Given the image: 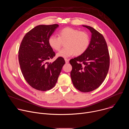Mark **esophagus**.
Here are the masks:
<instances>
[{
	"instance_id": "34e87169",
	"label": "esophagus",
	"mask_w": 129,
	"mask_h": 129,
	"mask_svg": "<svg viewBox=\"0 0 129 129\" xmlns=\"http://www.w3.org/2000/svg\"><path fill=\"white\" fill-rule=\"evenodd\" d=\"M65 61L66 63H68L69 62V60L67 59H65Z\"/></svg>"
}]
</instances>
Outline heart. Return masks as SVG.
<instances>
[{"mask_svg":"<svg viewBox=\"0 0 129 129\" xmlns=\"http://www.w3.org/2000/svg\"><path fill=\"white\" fill-rule=\"evenodd\" d=\"M58 35L59 37L50 36L48 44L52 49L58 51L61 47L62 42L66 41L65 47L57 54L59 57L68 58L75 54L80 56L86 51L89 45V35L84 31L67 27L60 30Z\"/></svg>","mask_w":129,"mask_h":129,"instance_id":"heart-1","label":"heart"}]
</instances>
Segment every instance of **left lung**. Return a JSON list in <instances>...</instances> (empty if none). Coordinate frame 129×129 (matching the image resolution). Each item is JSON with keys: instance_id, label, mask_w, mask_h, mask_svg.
Segmentation results:
<instances>
[{"instance_id": "8db88e82", "label": "left lung", "mask_w": 129, "mask_h": 129, "mask_svg": "<svg viewBox=\"0 0 129 129\" xmlns=\"http://www.w3.org/2000/svg\"><path fill=\"white\" fill-rule=\"evenodd\" d=\"M91 33L88 48L80 56L70 60L72 66L70 76L76 89L88 92L104 81L109 70L110 56L104 36L94 28L83 25Z\"/></svg>"}]
</instances>
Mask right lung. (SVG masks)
<instances>
[{
  "label": "right lung",
  "instance_id": "add662e5",
  "mask_svg": "<svg viewBox=\"0 0 129 129\" xmlns=\"http://www.w3.org/2000/svg\"><path fill=\"white\" fill-rule=\"evenodd\" d=\"M59 25H39L26 34L18 51L22 75L27 83L40 91H47L56 85L65 61L59 57L52 63L47 62L55 56L48 44L49 37Z\"/></svg>",
  "mask_w": 129,
  "mask_h": 129
}]
</instances>
